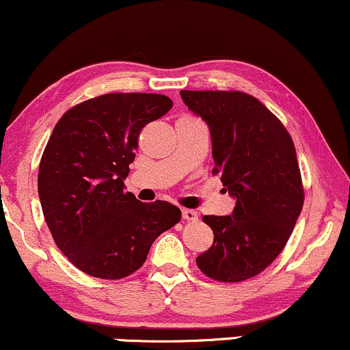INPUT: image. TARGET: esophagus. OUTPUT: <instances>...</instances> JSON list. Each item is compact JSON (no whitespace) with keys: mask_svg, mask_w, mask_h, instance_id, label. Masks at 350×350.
<instances>
[{"mask_svg":"<svg viewBox=\"0 0 350 350\" xmlns=\"http://www.w3.org/2000/svg\"><path fill=\"white\" fill-rule=\"evenodd\" d=\"M183 218H184V220H187V221H196L199 217H197L196 210L184 208V210H183Z\"/></svg>","mask_w":350,"mask_h":350,"instance_id":"1","label":"esophagus"}]
</instances>
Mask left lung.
I'll return each instance as SVG.
<instances>
[{
	"mask_svg": "<svg viewBox=\"0 0 350 350\" xmlns=\"http://www.w3.org/2000/svg\"><path fill=\"white\" fill-rule=\"evenodd\" d=\"M208 125L213 174L237 200L231 215H204L213 244L196 259L205 275L241 282L262 272L287 244L303 207L297 151L282 122L239 91H180Z\"/></svg>",
	"mask_w": 350,
	"mask_h": 350,
	"instance_id": "left-lung-1",
	"label": "left lung"
}]
</instances>
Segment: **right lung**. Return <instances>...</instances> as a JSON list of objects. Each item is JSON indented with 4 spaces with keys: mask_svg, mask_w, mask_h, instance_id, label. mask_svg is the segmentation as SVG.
Listing matches in <instances>:
<instances>
[{
    "mask_svg": "<svg viewBox=\"0 0 350 350\" xmlns=\"http://www.w3.org/2000/svg\"><path fill=\"white\" fill-rule=\"evenodd\" d=\"M172 107L163 94L112 92L71 107L55 125L39 166V199L53 241L79 271L124 279L180 220L170 202L125 191L142 129Z\"/></svg>",
    "mask_w": 350,
    "mask_h": 350,
    "instance_id": "right-lung-1",
    "label": "right lung"
}]
</instances>
